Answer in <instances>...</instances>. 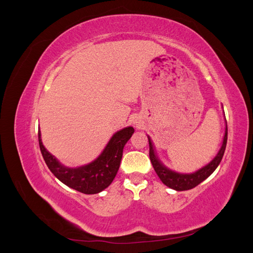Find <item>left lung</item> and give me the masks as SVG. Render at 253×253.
I'll list each match as a JSON object with an SVG mask.
<instances>
[{
    "instance_id": "obj_1",
    "label": "left lung",
    "mask_w": 253,
    "mask_h": 253,
    "mask_svg": "<svg viewBox=\"0 0 253 253\" xmlns=\"http://www.w3.org/2000/svg\"><path fill=\"white\" fill-rule=\"evenodd\" d=\"M227 136H228V128H227V122H226V128H225V135L223 138V143H221V147L219 151L217 152L216 156L214 157L211 162L203 167L202 169L197 170L196 172L190 173V174H182L172 171L160 162L159 158L156 155V152L154 150V145L152 143V140L150 137L149 138V145H150V159L153 165V168L160 178L167 187H169L176 191H186L193 189L196 186L200 185L202 181H204L206 178H208L209 176L215 171L216 168L218 167L221 158L224 156V153L226 150V144H227Z\"/></svg>"
}]
</instances>
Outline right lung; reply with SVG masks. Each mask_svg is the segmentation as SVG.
I'll use <instances>...</instances> for the list:
<instances>
[{"label":"right lung","mask_w":253,"mask_h":253,"mask_svg":"<svg viewBox=\"0 0 253 253\" xmlns=\"http://www.w3.org/2000/svg\"><path fill=\"white\" fill-rule=\"evenodd\" d=\"M134 133V127L127 126L115 133L106 147L94 162L88 165L68 168L45 149L39 129V145L48 169L64 185L84 194H96L108 188L116 176L120 167L122 152L126 143Z\"/></svg>","instance_id":"1"}]
</instances>
